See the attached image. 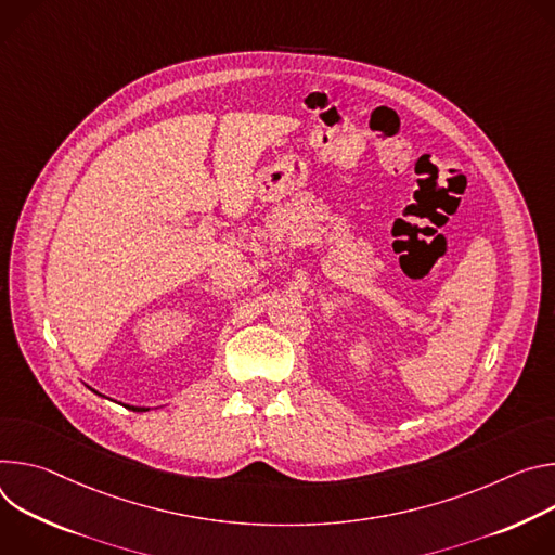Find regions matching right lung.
Returning a JSON list of instances; mask_svg holds the SVG:
<instances>
[{
	"mask_svg": "<svg viewBox=\"0 0 555 555\" xmlns=\"http://www.w3.org/2000/svg\"><path fill=\"white\" fill-rule=\"evenodd\" d=\"M126 408H130V410H134V412H145L147 408H134V405H126Z\"/></svg>",
	"mask_w": 555,
	"mask_h": 555,
	"instance_id": "right-lung-1",
	"label": "right lung"
}]
</instances>
